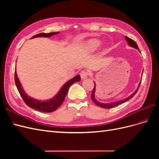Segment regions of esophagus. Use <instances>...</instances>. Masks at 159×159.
Listing matches in <instances>:
<instances>
[{
    "mask_svg": "<svg viewBox=\"0 0 159 159\" xmlns=\"http://www.w3.org/2000/svg\"><path fill=\"white\" fill-rule=\"evenodd\" d=\"M88 75H89V72H88V71H86V70H83V71H81V72H80V76H81V79H85V78H87L88 77Z\"/></svg>",
    "mask_w": 159,
    "mask_h": 159,
    "instance_id": "34e87169",
    "label": "esophagus"
}]
</instances>
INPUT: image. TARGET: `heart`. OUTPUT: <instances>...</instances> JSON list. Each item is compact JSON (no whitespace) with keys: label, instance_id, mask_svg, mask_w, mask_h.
Segmentation results:
<instances>
[{"label":"heart","instance_id":"b5f03b06","mask_svg":"<svg viewBox=\"0 0 159 159\" xmlns=\"http://www.w3.org/2000/svg\"><path fill=\"white\" fill-rule=\"evenodd\" d=\"M102 45V42L98 40H91L87 44V48L89 52H94L99 48Z\"/></svg>","mask_w":159,"mask_h":159}]
</instances>
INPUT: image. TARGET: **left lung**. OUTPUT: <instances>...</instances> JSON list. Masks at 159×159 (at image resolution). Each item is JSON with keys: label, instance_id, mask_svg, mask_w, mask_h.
I'll list each match as a JSON object with an SVG mask.
<instances>
[{"label": "left lung", "instance_id": "1", "mask_svg": "<svg viewBox=\"0 0 159 159\" xmlns=\"http://www.w3.org/2000/svg\"><path fill=\"white\" fill-rule=\"evenodd\" d=\"M125 39H126V40H127V43H128V44H129L130 46L133 47V48H136V49H137V50H139V47H138V46H137V43H136L135 42H134L133 40L131 39V38H128L127 36H125ZM139 52H140V51H139ZM141 82H140V84H141ZM140 84H139V87H138V88L136 89V91H134V92L133 93H132L131 95L129 96L128 98H125V99H123V100H121V101H118V102H116L110 103H101V102H98V101L96 100L95 98V94H94V93H95V82H94V88H93V89L92 93H91V100L93 101V102H94V103H95V105H98V106H99V107H102V108H105V109H111V108L115 107L117 106V105H120V104H121V103H125V102H127L128 100H129L130 99L132 98L133 97V95H135L136 93L137 92V91H138V89H139V86H140Z\"/></svg>", "mask_w": 159, "mask_h": 159}]
</instances>
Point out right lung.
<instances>
[{"label":"right lung","mask_w":159,"mask_h":159,"mask_svg":"<svg viewBox=\"0 0 159 159\" xmlns=\"http://www.w3.org/2000/svg\"><path fill=\"white\" fill-rule=\"evenodd\" d=\"M59 32H50V33H40V34H38L35 36H32L31 38H36V37L48 38L54 34H57ZM14 80H15V84L19 93H20V95H21L24 102H25V103L28 105V107H30L34 109H36L37 111H41V112L50 113L52 111H54L55 110H56L60 106V105L62 104V103L64 102L66 96L68 92V90L70 86L72 84H74L75 81H80L81 78L79 75H77L76 76L74 77V78L69 80L68 82H66L63 86H62V88H61L59 92L57 93V94L55 96L54 98H53L50 100L42 101H42L33 99L26 94V93L24 91L22 88L20 81H19L18 78L16 71H15V74H14Z\"/></svg>","instance_id":"right-lung-1"}]
</instances>
